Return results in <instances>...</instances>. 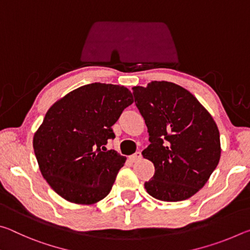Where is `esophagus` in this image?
Listing matches in <instances>:
<instances>
[{
  "mask_svg": "<svg viewBox=\"0 0 250 250\" xmlns=\"http://www.w3.org/2000/svg\"><path fill=\"white\" fill-rule=\"evenodd\" d=\"M142 158V154H141V152H135L134 154H132L130 156V160L132 161V162H135V161H138V160H140Z\"/></svg>",
  "mask_w": 250,
  "mask_h": 250,
  "instance_id": "obj_1",
  "label": "esophagus"
}]
</instances>
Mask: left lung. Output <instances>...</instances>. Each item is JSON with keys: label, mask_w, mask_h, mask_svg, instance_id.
Returning a JSON list of instances; mask_svg holds the SVG:
<instances>
[{"label": "left lung", "mask_w": 250, "mask_h": 250, "mask_svg": "<svg viewBox=\"0 0 250 250\" xmlns=\"http://www.w3.org/2000/svg\"><path fill=\"white\" fill-rule=\"evenodd\" d=\"M134 103L146 121L150 145L143 158L154 164L145 183L156 200L179 202L197 193L221 158L216 124L191 92L168 82L133 87Z\"/></svg>", "instance_id": "8db88e82"}]
</instances>
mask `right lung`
<instances>
[{"label":"right lung","mask_w":250,"mask_h":250,"mask_svg":"<svg viewBox=\"0 0 250 250\" xmlns=\"http://www.w3.org/2000/svg\"><path fill=\"white\" fill-rule=\"evenodd\" d=\"M133 103L124 86L84 84L55 103L34 135L40 170L55 192L76 204H94L108 195L125 162L115 150L111 126Z\"/></svg>","instance_id":"right-lung-1"}]
</instances>
